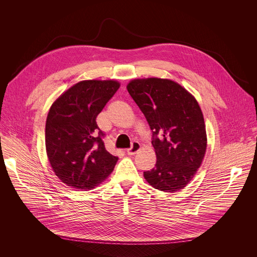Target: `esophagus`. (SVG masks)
Listing matches in <instances>:
<instances>
[{
  "label": "esophagus",
  "mask_w": 257,
  "mask_h": 257,
  "mask_svg": "<svg viewBox=\"0 0 257 257\" xmlns=\"http://www.w3.org/2000/svg\"><path fill=\"white\" fill-rule=\"evenodd\" d=\"M140 150V143L138 141H133L131 148L127 150V154L129 156H134Z\"/></svg>",
  "instance_id": "34e87169"
}]
</instances>
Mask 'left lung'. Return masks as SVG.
Here are the masks:
<instances>
[{
	"instance_id": "obj_1",
	"label": "left lung",
	"mask_w": 257,
	"mask_h": 257,
	"mask_svg": "<svg viewBox=\"0 0 257 257\" xmlns=\"http://www.w3.org/2000/svg\"><path fill=\"white\" fill-rule=\"evenodd\" d=\"M127 90L153 132L157 164L143 173L145 180L161 191L183 189L196 174L206 151L205 125L198 102L169 79H135Z\"/></svg>"
}]
</instances>
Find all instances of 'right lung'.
Returning a JSON list of instances; mask_svg holds the SVG:
<instances>
[{"instance_id":"1","label":"right lung","mask_w":257,"mask_h":257,"mask_svg":"<svg viewBox=\"0 0 257 257\" xmlns=\"http://www.w3.org/2000/svg\"><path fill=\"white\" fill-rule=\"evenodd\" d=\"M119 87L114 80L81 81L52 104L46 123L47 155L68 186L90 190L113 172L118 158L105 150V134L95 120Z\"/></svg>"}]
</instances>
